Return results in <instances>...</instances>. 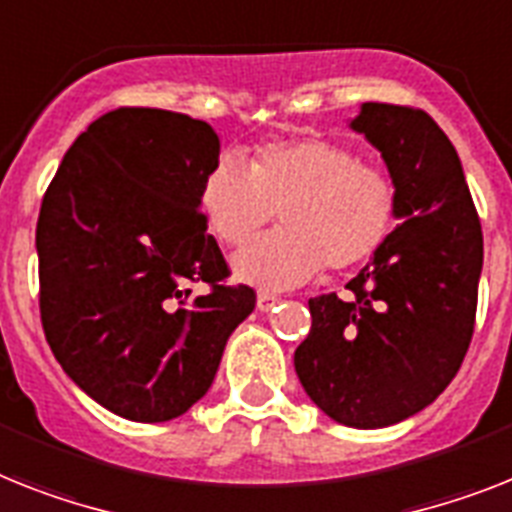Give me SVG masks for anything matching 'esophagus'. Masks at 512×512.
<instances>
[{
	"label": "esophagus",
	"mask_w": 512,
	"mask_h": 512,
	"mask_svg": "<svg viewBox=\"0 0 512 512\" xmlns=\"http://www.w3.org/2000/svg\"><path fill=\"white\" fill-rule=\"evenodd\" d=\"M280 303V295L269 293V290H259V295H256V306L261 308V311H269V308H274Z\"/></svg>",
	"instance_id": "obj_1"
}]
</instances>
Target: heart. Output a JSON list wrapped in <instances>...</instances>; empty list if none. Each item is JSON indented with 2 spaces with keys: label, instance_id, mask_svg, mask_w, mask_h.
Instances as JSON below:
<instances>
[{
  "label": "heart",
  "instance_id": "heart-1",
  "mask_svg": "<svg viewBox=\"0 0 512 512\" xmlns=\"http://www.w3.org/2000/svg\"><path fill=\"white\" fill-rule=\"evenodd\" d=\"M198 204L225 246L246 243L280 211L285 227L251 240L232 264L240 280L290 287L322 264L345 272L369 261L395 227L398 188L345 143L306 135L259 146L248 164L222 154L206 172Z\"/></svg>",
  "mask_w": 512,
  "mask_h": 512
}]
</instances>
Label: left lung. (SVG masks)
I'll use <instances>...</instances> for the list:
<instances>
[{
  "mask_svg": "<svg viewBox=\"0 0 512 512\" xmlns=\"http://www.w3.org/2000/svg\"><path fill=\"white\" fill-rule=\"evenodd\" d=\"M350 128L382 151L403 222L345 298L308 301L295 371L337 424L379 429L426 408L458 374L474 337L484 238L453 143L424 109L366 101Z\"/></svg>",
  "mask_w": 512,
  "mask_h": 512,
  "instance_id": "8db88e82",
  "label": "left lung"
}]
</instances>
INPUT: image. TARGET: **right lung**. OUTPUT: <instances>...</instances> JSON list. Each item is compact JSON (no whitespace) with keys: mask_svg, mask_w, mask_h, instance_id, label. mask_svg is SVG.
<instances>
[{"mask_svg":"<svg viewBox=\"0 0 512 512\" xmlns=\"http://www.w3.org/2000/svg\"><path fill=\"white\" fill-rule=\"evenodd\" d=\"M219 159L204 120L120 107L80 133L36 225L38 308L54 358L130 421L183 416L214 382L227 337L256 306L206 232L198 193ZM188 281L210 293L190 296Z\"/></svg>","mask_w":512,"mask_h":512,"instance_id":"1","label":"right lung"}]
</instances>
